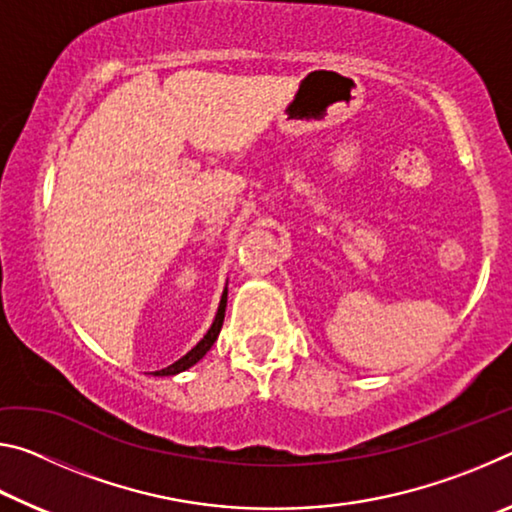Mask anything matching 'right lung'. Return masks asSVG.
<instances>
[{
	"label": "right lung",
	"instance_id": "add662e5",
	"mask_svg": "<svg viewBox=\"0 0 512 512\" xmlns=\"http://www.w3.org/2000/svg\"><path fill=\"white\" fill-rule=\"evenodd\" d=\"M225 305H228V287L223 289V296H221V302H219V309H216V316H214V323L212 327L207 329V334L203 336L201 341H198L192 350H189L183 359H178L176 363H171V366L162 368V370H155L153 375L155 377H171V375H178V372H183L187 368H192L194 363L201 361L207 352H210V348L216 341V336H219L221 327H223V318H225Z\"/></svg>",
	"mask_w": 512,
	"mask_h": 512
}]
</instances>
